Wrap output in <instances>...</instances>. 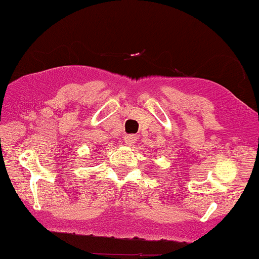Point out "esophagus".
Listing matches in <instances>:
<instances>
[{
	"label": "esophagus",
	"mask_w": 259,
	"mask_h": 259,
	"mask_svg": "<svg viewBox=\"0 0 259 259\" xmlns=\"http://www.w3.org/2000/svg\"><path fill=\"white\" fill-rule=\"evenodd\" d=\"M136 140H138V136L130 134V135H126L125 138H124V142H125V145L127 146H133L134 143L136 142Z\"/></svg>",
	"instance_id": "esophagus-1"
}]
</instances>
